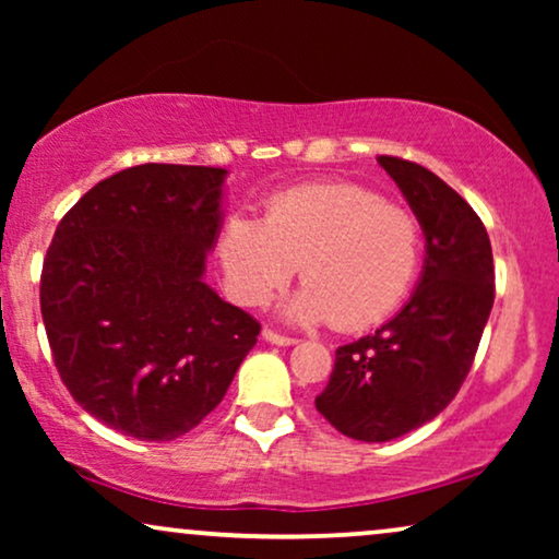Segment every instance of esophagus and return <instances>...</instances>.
Returning <instances> with one entry per match:
<instances>
[{
	"label": "esophagus",
	"instance_id": "esophagus-1",
	"mask_svg": "<svg viewBox=\"0 0 559 559\" xmlns=\"http://www.w3.org/2000/svg\"><path fill=\"white\" fill-rule=\"evenodd\" d=\"M262 338L266 343H274V346H295L297 338H289V335H282V333H274L272 328H264L262 331Z\"/></svg>",
	"mask_w": 559,
	"mask_h": 559
}]
</instances>
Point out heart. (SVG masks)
<instances>
[{
	"label": "heart",
	"mask_w": 559,
	"mask_h": 559,
	"mask_svg": "<svg viewBox=\"0 0 559 559\" xmlns=\"http://www.w3.org/2000/svg\"><path fill=\"white\" fill-rule=\"evenodd\" d=\"M423 228L407 209L350 182H312L266 203L264 221L228 213L216 257L234 302L259 308L300 266L285 305L300 325L364 331L400 308L417 280Z\"/></svg>",
	"instance_id": "1"
}]
</instances>
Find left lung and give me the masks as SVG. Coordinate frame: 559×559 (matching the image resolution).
Masks as SVG:
<instances>
[{
  "label": "left lung",
  "instance_id": "obj_1",
  "mask_svg": "<svg viewBox=\"0 0 559 559\" xmlns=\"http://www.w3.org/2000/svg\"><path fill=\"white\" fill-rule=\"evenodd\" d=\"M425 236V264L407 305L335 350L316 407L335 430L361 442L402 438L453 402L476 358L493 308L491 241L476 211L417 163L377 157Z\"/></svg>",
  "mask_w": 559,
  "mask_h": 559
}]
</instances>
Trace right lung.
Segmentation results:
<instances>
[{
  "label": "right lung",
  "instance_id": "add662e5",
  "mask_svg": "<svg viewBox=\"0 0 559 559\" xmlns=\"http://www.w3.org/2000/svg\"><path fill=\"white\" fill-rule=\"evenodd\" d=\"M228 170L136 165L66 213L40 310L73 400L129 438L165 442L218 407L259 323L205 285Z\"/></svg>",
  "mask_w": 559,
  "mask_h": 559
}]
</instances>
